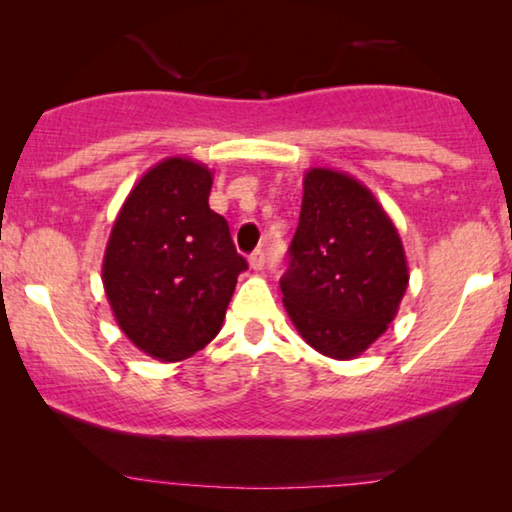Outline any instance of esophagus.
<instances>
[{"label":"esophagus","mask_w":512,"mask_h":512,"mask_svg":"<svg viewBox=\"0 0 512 512\" xmlns=\"http://www.w3.org/2000/svg\"><path fill=\"white\" fill-rule=\"evenodd\" d=\"M263 265H265V254H263V249H256L254 254L249 256V268L251 270H263Z\"/></svg>","instance_id":"1"}]
</instances>
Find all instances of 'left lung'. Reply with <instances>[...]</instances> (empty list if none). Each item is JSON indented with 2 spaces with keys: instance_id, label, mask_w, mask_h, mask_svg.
Instances as JSON below:
<instances>
[{
  "instance_id": "obj_1",
  "label": "left lung",
  "mask_w": 512,
  "mask_h": 512,
  "mask_svg": "<svg viewBox=\"0 0 512 512\" xmlns=\"http://www.w3.org/2000/svg\"><path fill=\"white\" fill-rule=\"evenodd\" d=\"M401 235L359 179L312 167L284 272V307L307 345L347 361L394 321L408 289Z\"/></svg>"
}]
</instances>
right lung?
I'll return each instance as SVG.
<instances>
[{"label":"right lung","instance_id":"right-lung-1","mask_svg":"<svg viewBox=\"0 0 512 512\" xmlns=\"http://www.w3.org/2000/svg\"><path fill=\"white\" fill-rule=\"evenodd\" d=\"M214 174L172 156L142 174L111 228L102 284L111 312L144 354L184 361L221 331L247 261L209 209Z\"/></svg>","mask_w":512,"mask_h":512}]
</instances>
